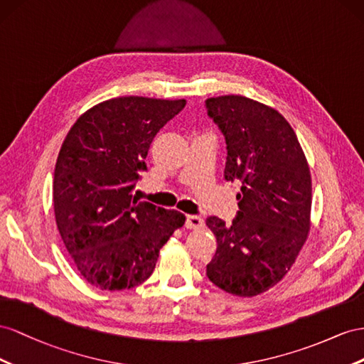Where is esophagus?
Wrapping results in <instances>:
<instances>
[{
    "label": "esophagus",
    "mask_w": 364,
    "mask_h": 364,
    "mask_svg": "<svg viewBox=\"0 0 364 364\" xmlns=\"http://www.w3.org/2000/svg\"><path fill=\"white\" fill-rule=\"evenodd\" d=\"M204 225V220L198 215L186 216V228H201Z\"/></svg>",
    "instance_id": "obj_1"
}]
</instances>
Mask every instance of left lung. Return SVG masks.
<instances>
[{
    "label": "left lung",
    "mask_w": 364,
    "mask_h": 364,
    "mask_svg": "<svg viewBox=\"0 0 364 364\" xmlns=\"http://www.w3.org/2000/svg\"><path fill=\"white\" fill-rule=\"evenodd\" d=\"M225 137L224 178L240 180L230 225L205 220L216 236L207 277L241 297L274 287L293 267L311 227V173L296 132L282 114L261 102L228 95L205 100Z\"/></svg>",
    "instance_id": "1"
}]
</instances>
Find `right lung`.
Returning a JSON list of instances; mask_svg holds the SVG:
<instances>
[{
  "mask_svg": "<svg viewBox=\"0 0 364 364\" xmlns=\"http://www.w3.org/2000/svg\"><path fill=\"white\" fill-rule=\"evenodd\" d=\"M186 100L140 96L99 103L73 124L53 180L59 235L92 287L120 291L143 284L160 248L186 216L132 195L157 132Z\"/></svg>",
  "mask_w": 364,
  "mask_h": 364,
  "instance_id": "right-lung-1",
  "label": "right lung"
}]
</instances>
